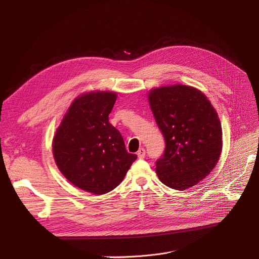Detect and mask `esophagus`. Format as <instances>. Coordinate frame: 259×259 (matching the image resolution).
Returning <instances> with one entry per match:
<instances>
[{"instance_id":"obj_1","label":"esophagus","mask_w":259,"mask_h":259,"mask_svg":"<svg viewBox=\"0 0 259 259\" xmlns=\"http://www.w3.org/2000/svg\"><path fill=\"white\" fill-rule=\"evenodd\" d=\"M138 156L139 158H144L146 156V150L144 148H140V150L138 151Z\"/></svg>"}]
</instances>
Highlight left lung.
Returning <instances> with one entry per match:
<instances>
[{"label":"left lung","mask_w":259,"mask_h":259,"mask_svg":"<svg viewBox=\"0 0 259 259\" xmlns=\"http://www.w3.org/2000/svg\"><path fill=\"white\" fill-rule=\"evenodd\" d=\"M166 148L156 161L159 181L187 190L214 169L223 149V130L216 110L200 90L182 84L162 86L148 93Z\"/></svg>","instance_id":"8db88e82"}]
</instances>
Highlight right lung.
Returning a JSON list of instances; mask_svg holds the SVG:
<instances>
[{
	"instance_id": "add662e5",
	"label": "right lung",
	"mask_w": 259,
	"mask_h": 259,
	"mask_svg": "<svg viewBox=\"0 0 259 259\" xmlns=\"http://www.w3.org/2000/svg\"><path fill=\"white\" fill-rule=\"evenodd\" d=\"M114 91H90L71 103L52 141L56 164L75 187L95 195L115 189L137 154L128 153L119 131L109 122Z\"/></svg>"
}]
</instances>
